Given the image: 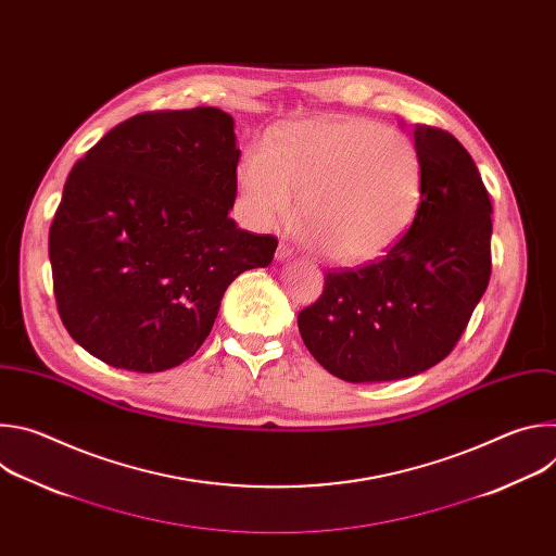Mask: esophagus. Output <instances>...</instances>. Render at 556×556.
<instances>
[{
  "label": "esophagus",
  "instance_id": "34e87169",
  "mask_svg": "<svg viewBox=\"0 0 556 556\" xmlns=\"http://www.w3.org/2000/svg\"><path fill=\"white\" fill-rule=\"evenodd\" d=\"M292 257H294L292 249L286 247V244H279V249H277V260H279V262H288V260H292Z\"/></svg>",
  "mask_w": 556,
  "mask_h": 556
}]
</instances>
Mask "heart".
<instances>
[{
  "label": "heart",
  "mask_w": 556,
  "mask_h": 556,
  "mask_svg": "<svg viewBox=\"0 0 556 556\" xmlns=\"http://www.w3.org/2000/svg\"><path fill=\"white\" fill-rule=\"evenodd\" d=\"M240 208L273 228L299 206V237L339 262L384 255L414 224L425 193L416 142L371 118L301 121L251 144L237 163Z\"/></svg>",
  "instance_id": "heart-1"
}]
</instances>
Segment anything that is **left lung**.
I'll return each instance as SVG.
<instances>
[{"mask_svg": "<svg viewBox=\"0 0 556 556\" xmlns=\"http://www.w3.org/2000/svg\"><path fill=\"white\" fill-rule=\"evenodd\" d=\"M425 193L409 230L358 270L326 273L299 332L348 382L427 371L455 348L491 279L493 206L470 153L448 131L418 125Z\"/></svg>", "mask_w": 556, "mask_h": 556, "instance_id": "left-lung-1", "label": "left lung"}]
</instances>
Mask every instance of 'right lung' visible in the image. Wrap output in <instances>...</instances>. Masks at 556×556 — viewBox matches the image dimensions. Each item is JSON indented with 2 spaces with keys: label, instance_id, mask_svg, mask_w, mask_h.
Masks as SVG:
<instances>
[{
  "label": "right lung",
  "instance_id": "right-lung-1",
  "mask_svg": "<svg viewBox=\"0 0 556 556\" xmlns=\"http://www.w3.org/2000/svg\"><path fill=\"white\" fill-rule=\"evenodd\" d=\"M235 121L217 108L138 114L78 161L50 226L56 307L99 361L153 374L191 358L235 277L273 235L237 228Z\"/></svg>",
  "mask_w": 556,
  "mask_h": 556
}]
</instances>
